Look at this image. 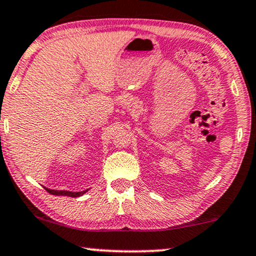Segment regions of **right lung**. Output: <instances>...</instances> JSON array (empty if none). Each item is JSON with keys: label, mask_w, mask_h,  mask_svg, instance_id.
<instances>
[{"label": "right lung", "mask_w": 256, "mask_h": 256, "mask_svg": "<svg viewBox=\"0 0 256 256\" xmlns=\"http://www.w3.org/2000/svg\"><path fill=\"white\" fill-rule=\"evenodd\" d=\"M46 190L52 195H56V196H70V197H79L85 194L87 190L85 192H66V190H52L46 188Z\"/></svg>", "instance_id": "right-lung-1"}]
</instances>
